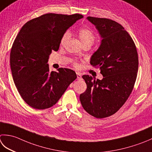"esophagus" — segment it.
<instances>
[{"instance_id": "obj_1", "label": "esophagus", "mask_w": 152, "mask_h": 152, "mask_svg": "<svg viewBox=\"0 0 152 152\" xmlns=\"http://www.w3.org/2000/svg\"><path fill=\"white\" fill-rule=\"evenodd\" d=\"M76 75H77V79L81 80V78H82L81 74H80V72H76Z\"/></svg>"}]
</instances>
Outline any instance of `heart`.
I'll list each match as a JSON object with an SVG mask.
<instances>
[{"instance_id": "1", "label": "heart", "mask_w": 152, "mask_h": 152, "mask_svg": "<svg viewBox=\"0 0 152 152\" xmlns=\"http://www.w3.org/2000/svg\"><path fill=\"white\" fill-rule=\"evenodd\" d=\"M78 35L80 40L84 45L90 43L93 44L96 39V37L94 32L90 28H82L78 30ZM70 37V33L68 31L65 32L62 35L61 39V45H64L66 41L68 40V39ZM74 64L75 66H78V64L76 62H74Z\"/></svg>"}]
</instances>
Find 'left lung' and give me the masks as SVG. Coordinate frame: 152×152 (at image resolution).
Returning <instances> with one entry per match:
<instances>
[{"label": "left lung", "instance_id": "1", "mask_svg": "<svg viewBox=\"0 0 152 152\" xmlns=\"http://www.w3.org/2000/svg\"><path fill=\"white\" fill-rule=\"evenodd\" d=\"M102 38L91 56L90 64L100 69L102 80L82 76L87 85L80 100L83 108L93 117H109L123 106L133 90L138 69L137 50L120 23L107 18L88 16Z\"/></svg>", "mask_w": 152, "mask_h": 152}]
</instances>
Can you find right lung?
I'll use <instances>...</instances> for the list:
<instances>
[{"instance_id":"obj_1","label":"right lung","mask_w":152,"mask_h":152,"mask_svg":"<svg viewBox=\"0 0 152 152\" xmlns=\"http://www.w3.org/2000/svg\"><path fill=\"white\" fill-rule=\"evenodd\" d=\"M83 17L45 14L26 22L17 35L10 51L12 74L21 97L31 107L45 109L55 105L77 78L69 68L50 72L47 62L52 50H58L66 29Z\"/></svg>"}]
</instances>
